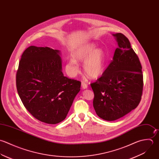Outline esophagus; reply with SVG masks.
<instances>
[{
	"mask_svg": "<svg viewBox=\"0 0 159 159\" xmlns=\"http://www.w3.org/2000/svg\"><path fill=\"white\" fill-rule=\"evenodd\" d=\"M81 87L84 89H87L88 88V84L86 83H85V82H82L81 83Z\"/></svg>",
	"mask_w": 159,
	"mask_h": 159,
	"instance_id": "obj_1",
	"label": "esophagus"
}]
</instances>
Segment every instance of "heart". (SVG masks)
I'll list each match as a JSON object with an SVG mask.
<instances>
[{"label": "heart", "instance_id": "1", "mask_svg": "<svg viewBox=\"0 0 159 159\" xmlns=\"http://www.w3.org/2000/svg\"><path fill=\"white\" fill-rule=\"evenodd\" d=\"M95 44L88 43L77 46L73 52V58L68 63L71 73L76 75L80 68L78 61H84L83 68L85 73L91 78L101 77L106 70V54L101 48H97Z\"/></svg>", "mask_w": 159, "mask_h": 159}]
</instances>
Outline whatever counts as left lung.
<instances>
[{
  "label": "left lung",
  "instance_id": "obj_1",
  "mask_svg": "<svg viewBox=\"0 0 159 159\" xmlns=\"http://www.w3.org/2000/svg\"><path fill=\"white\" fill-rule=\"evenodd\" d=\"M113 36L118 46L113 60L102 76L91 84L94 110L107 121L119 119L136 108L143 89L141 64L128 39L121 33Z\"/></svg>",
  "mask_w": 159,
  "mask_h": 159
}]
</instances>
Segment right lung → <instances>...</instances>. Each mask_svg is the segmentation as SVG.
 <instances>
[{"mask_svg":"<svg viewBox=\"0 0 159 159\" xmlns=\"http://www.w3.org/2000/svg\"><path fill=\"white\" fill-rule=\"evenodd\" d=\"M60 51L48 47L28 48L16 75L18 95L27 110L38 120L57 124L66 116L80 91L81 82L64 76Z\"/></svg>","mask_w":159,"mask_h":159,"instance_id":"right-lung-1","label":"right lung"}]
</instances>
